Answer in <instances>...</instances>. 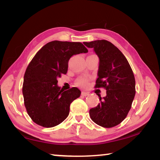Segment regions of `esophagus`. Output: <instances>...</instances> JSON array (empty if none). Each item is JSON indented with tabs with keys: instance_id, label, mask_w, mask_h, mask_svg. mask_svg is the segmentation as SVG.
Listing matches in <instances>:
<instances>
[{
	"instance_id": "obj_1",
	"label": "esophagus",
	"mask_w": 160,
	"mask_h": 160,
	"mask_svg": "<svg viewBox=\"0 0 160 160\" xmlns=\"http://www.w3.org/2000/svg\"><path fill=\"white\" fill-rule=\"evenodd\" d=\"M81 94H82V96H88V94H89V93L88 92H82V93H81Z\"/></svg>"
}]
</instances>
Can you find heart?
<instances>
[{
	"mask_svg": "<svg viewBox=\"0 0 160 160\" xmlns=\"http://www.w3.org/2000/svg\"><path fill=\"white\" fill-rule=\"evenodd\" d=\"M88 78H87L85 77H82L77 80L76 85L78 86L82 87V88H85V87L88 85Z\"/></svg>",
	"mask_w": 160,
	"mask_h": 160,
	"instance_id": "heart-1",
	"label": "heart"
}]
</instances>
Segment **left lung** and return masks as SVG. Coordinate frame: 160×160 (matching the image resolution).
I'll use <instances>...</instances> for the list:
<instances>
[{"mask_svg": "<svg viewBox=\"0 0 160 160\" xmlns=\"http://www.w3.org/2000/svg\"><path fill=\"white\" fill-rule=\"evenodd\" d=\"M92 48L99 58L95 88H104L107 96L90 110L92 120L104 128H112L126 118L135 94V80L126 58L118 48L107 40L84 42Z\"/></svg>", "mask_w": 160, "mask_h": 160, "instance_id": "1", "label": "left lung"}]
</instances>
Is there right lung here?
<instances>
[{"mask_svg": "<svg viewBox=\"0 0 160 160\" xmlns=\"http://www.w3.org/2000/svg\"><path fill=\"white\" fill-rule=\"evenodd\" d=\"M88 52L80 42L53 41L34 56L24 75L22 94L27 112L35 123L51 128L68 117L70 104L81 92L77 88L64 91L57 78L66 74L72 56Z\"/></svg>", "mask_w": 160, "mask_h": 160, "instance_id": "1", "label": "right lung"}]
</instances>
